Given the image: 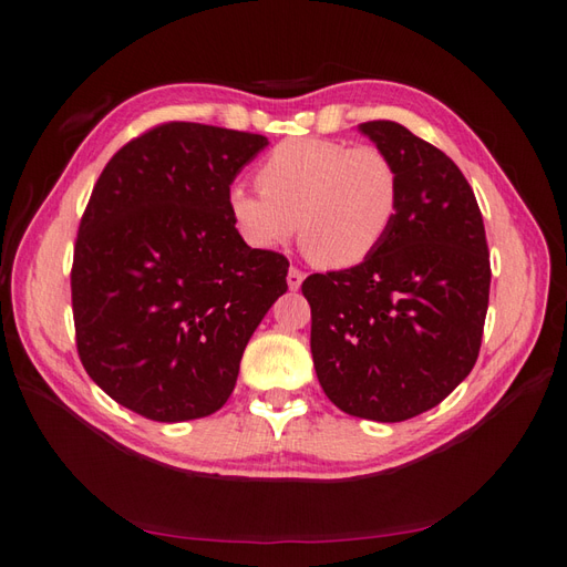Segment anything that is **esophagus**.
<instances>
[{"instance_id":"1","label":"esophagus","mask_w":567,"mask_h":567,"mask_svg":"<svg viewBox=\"0 0 567 567\" xmlns=\"http://www.w3.org/2000/svg\"><path fill=\"white\" fill-rule=\"evenodd\" d=\"M286 281H288V288H291V291H298L300 284H303V271L296 269V267H291V269H288Z\"/></svg>"}]
</instances>
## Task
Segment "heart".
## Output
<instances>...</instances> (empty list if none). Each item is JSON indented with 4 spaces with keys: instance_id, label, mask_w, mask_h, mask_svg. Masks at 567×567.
Masks as SVG:
<instances>
[{
    "instance_id": "obj_1",
    "label": "heart",
    "mask_w": 567,
    "mask_h": 567,
    "mask_svg": "<svg viewBox=\"0 0 567 567\" xmlns=\"http://www.w3.org/2000/svg\"><path fill=\"white\" fill-rule=\"evenodd\" d=\"M255 192L228 188L237 235L261 251L298 235L318 264L347 269L373 257L398 220L402 186L381 147L322 137L284 141L264 157Z\"/></svg>"
}]
</instances>
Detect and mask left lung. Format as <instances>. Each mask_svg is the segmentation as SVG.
<instances>
[{
    "mask_svg": "<svg viewBox=\"0 0 567 567\" xmlns=\"http://www.w3.org/2000/svg\"><path fill=\"white\" fill-rule=\"evenodd\" d=\"M359 131L395 162L400 210L373 257L303 281L310 351L339 410L402 422L436 408L475 367L489 298L485 225L442 150L395 121Z\"/></svg>",
    "mask_w": 567,
    "mask_h": 567,
    "instance_id": "obj_1",
    "label": "left lung"
}]
</instances>
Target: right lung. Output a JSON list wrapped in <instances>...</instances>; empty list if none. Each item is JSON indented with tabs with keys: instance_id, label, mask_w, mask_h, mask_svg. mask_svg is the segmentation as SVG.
Masks as SVG:
<instances>
[{
	"instance_id": "1",
	"label": "right lung",
	"mask_w": 567,
	"mask_h": 567,
	"mask_svg": "<svg viewBox=\"0 0 567 567\" xmlns=\"http://www.w3.org/2000/svg\"><path fill=\"white\" fill-rule=\"evenodd\" d=\"M269 141L172 121L109 159L80 223L72 316L90 379L155 422L228 402L249 337L286 293L288 259L251 249L228 188Z\"/></svg>"
}]
</instances>
